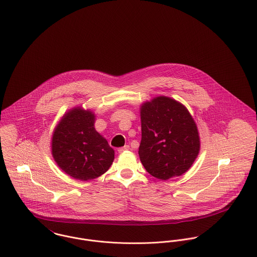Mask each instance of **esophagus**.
<instances>
[{
  "label": "esophagus",
  "mask_w": 257,
  "mask_h": 257,
  "mask_svg": "<svg viewBox=\"0 0 257 257\" xmlns=\"http://www.w3.org/2000/svg\"><path fill=\"white\" fill-rule=\"evenodd\" d=\"M130 149V146L128 145H124L123 147H120V148H118L117 149V152L118 153H122V152H125V151H127Z\"/></svg>",
  "instance_id": "34e87169"
}]
</instances>
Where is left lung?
I'll use <instances>...</instances> for the list:
<instances>
[{"label": "left lung", "mask_w": 257, "mask_h": 257, "mask_svg": "<svg viewBox=\"0 0 257 257\" xmlns=\"http://www.w3.org/2000/svg\"><path fill=\"white\" fill-rule=\"evenodd\" d=\"M140 161L159 180L185 174L196 159L200 141L196 123L180 102L159 96L140 107Z\"/></svg>", "instance_id": "obj_1"}]
</instances>
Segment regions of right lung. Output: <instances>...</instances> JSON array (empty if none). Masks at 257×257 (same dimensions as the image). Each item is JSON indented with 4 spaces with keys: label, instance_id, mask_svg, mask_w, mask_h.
I'll return each instance as SVG.
<instances>
[{
    "label": "right lung",
    "instance_id": "add662e5",
    "mask_svg": "<svg viewBox=\"0 0 257 257\" xmlns=\"http://www.w3.org/2000/svg\"><path fill=\"white\" fill-rule=\"evenodd\" d=\"M91 111L73 108L64 115L52 138V154L58 166L80 181L93 180L106 173L115 151L94 127Z\"/></svg>",
    "mask_w": 257,
    "mask_h": 257
}]
</instances>
